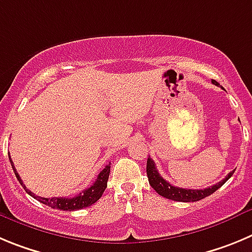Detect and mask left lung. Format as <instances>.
<instances>
[{"mask_svg":"<svg viewBox=\"0 0 252 252\" xmlns=\"http://www.w3.org/2000/svg\"><path fill=\"white\" fill-rule=\"evenodd\" d=\"M212 83L215 85H219V83L215 80H212ZM233 172L235 171L230 172L221 182L211 186L208 188H205V189H187V188L176 187V186H172L171 183L167 182L159 174L153 159L148 158V160H147V176H148L149 185L152 186V188L159 196L165 197V198L168 199H173V201H180V202H196V201H199V199L210 196L214 192H216L222 185H225L226 181L233 174Z\"/></svg>","mask_w":252,"mask_h":252,"instance_id":"8db88e82","label":"left lung"}]
</instances>
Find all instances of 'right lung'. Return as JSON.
<instances>
[{
	"label": "right lung",
	"mask_w": 252,
	"mask_h": 252,
	"mask_svg": "<svg viewBox=\"0 0 252 252\" xmlns=\"http://www.w3.org/2000/svg\"><path fill=\"white\" fill-rule=\"evenodd\" d=\"M8 158H10L11 165H12L13 172L16 174V178L19 180V182L21 183V186L24 187L25 191L30 194L31 197H33L35 199H37L38 202L44 203V205L49 206L51 208H58V210L63 211H75V210H81V208L89 207V206L94 205L96 201L101 197V194L104 193L106 188V183H108V178H109L110 173V163L105 165V168L98 174L96 177V181L93 183V186H90L89 188L84 189L83 192H80L79 194H76L75 197H51V198H45V197H40L37 194H35L33 192H31L30 189H27L26 186L22 182L21 177L16 171L15 165H13L12 159L10 157V153H8Z\"/></svg>",
	"instance_id": "right-lung-1"
}]
</instances>
